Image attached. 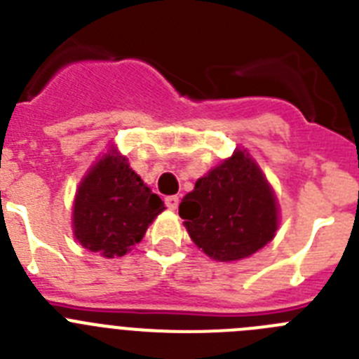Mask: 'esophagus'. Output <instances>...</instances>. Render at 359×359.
Masks as SVG:
<instances>
[{
    "label": "esophagus",
    "instance_id": "obj_1",
    "mask_svg": "<svg viewBox=\"0 0 359 359\" xmlns=\"http://www.w3.org/2000/svg\"><path fill=\"white\" fill-rule=\"evenodd\" d=\"M177 205H180V198L177 196H167L165 198V207L169 208V210H176Z\"/></svg>",
    "mask_w": 359,
    "mask_h": 359
}]
</instances>
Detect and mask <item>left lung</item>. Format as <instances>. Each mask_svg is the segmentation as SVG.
<instances>
[{
  "instance_id": "1",
  "label": "left lung",
  "mask_w": 359,
  "mask_h": 359,
  "mask_svg": "<svg viewBox=\"0 0 359 359\" xmlns=\"http://www.w3.org/2000/svg\"><path fill=\"white\" fill-rule=\"evenodd\" d=\"M180 217L196 246L223 262L253 255L278 226L273 190L243 151L199 177L182 199Z\"/></svg>"
}]
</instances>
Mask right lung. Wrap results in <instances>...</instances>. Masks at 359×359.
<instances>
[{"label":"right lung","mask_w":359,"mask_h":359,"mask_svg":"<svg viewBox=\"0 0 359 359\" xmlns=\"http://www.w3.org/2000/svg\"><path fill=\"white\" fill-rule=\"evenodd\" d=\"M163 201L144 185L116 151L86 174L73 205V230L79 243L104 257H122L140 243Z\"/></svg>","instance_id":"add662e5"}]
</instances>
